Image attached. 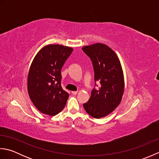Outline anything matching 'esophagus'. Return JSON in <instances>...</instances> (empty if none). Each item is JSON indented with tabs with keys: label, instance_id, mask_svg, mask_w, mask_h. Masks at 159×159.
<instances>
[{
	"label": "esophagus",
	"instance_id": "obj_1",
	"mask_svg": "<svg viewBox=\"0 0 159 159\" xmlns=\"http://www.w3.org/2000/svg\"><path fill=\"white\" fill-rule=\"evenodd\" d=\"M72 93L73 94V95H76V94L78 93V91H73V92H72Z\"/></svg>",
	"mask_w": 159,
	"mask_h": 159
}]
</instances>
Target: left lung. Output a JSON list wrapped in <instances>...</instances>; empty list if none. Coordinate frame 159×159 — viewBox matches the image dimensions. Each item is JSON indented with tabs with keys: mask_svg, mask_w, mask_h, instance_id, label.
Returning <instances> with one entry per match:
<instances>
[{
	"mask_svg": "<svg viewBox=\"0 0 159 159\" xmlns=\"http://www.w3.org/2000/svg\"><path fill=\"white\" fill-rule=\"evenodd\" d=\"M82 49L92 62L95 86L100 83L83 107L89 116L99 119L113 112L121 102L124 89L123 71L116 54L108 46L97 43Z\"/></svg>",
	"mask_w": 159,
	"mask_h": 159,
	"instance_id": "obj_1",
	"label": "left lung"
}]
</instances>
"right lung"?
Here are the masks:
<instances>
[{"label": "right lung", "mask_w": 159, "mask_h": 159, "mask_svg": "<svg viewBox=\"0 0 159 159\" xmlns=\"http://www.w3.org/2000/svg\"><path fill=\"white\" fill-rule=\"evenodd\" d=\"M73 49L49 44L37 54L30 67L27 88L30 98L40 112L55 116L66 106L69 94L63 90L61 70Z\"/></svg>", "instance_id": "add662e5"}]
</instances>
